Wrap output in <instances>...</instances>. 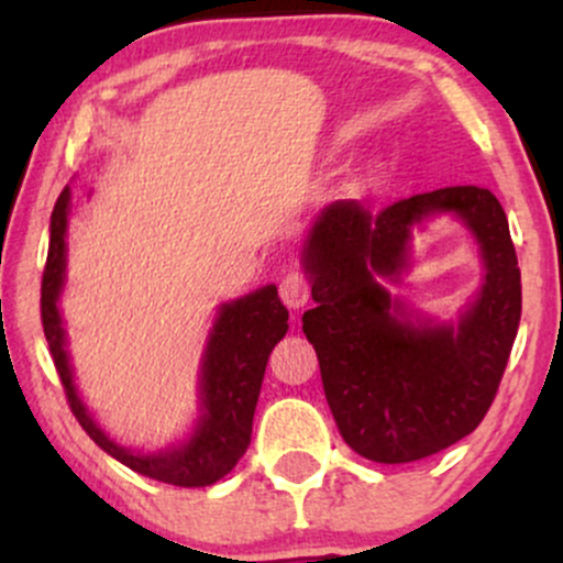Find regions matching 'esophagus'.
<instances>
[{
	"label": "esophagus",
	"mask_w": 563,
	"mask_h": 563,
	"mask_svg": "<svg viewBox=\"0 0 563 563\" xmlns=\"http://www.w3.org/2000/svg\"><path fill=\"white\" fill-rule=\"evenodd\" d=\"M277 290H280V299H283V303H286L288 309L307 307L309 294H312L307 275H301V273H288L280 280V288H277Z\"/></svg>",
	"instance_id": "34e87169"
}]
</instances>
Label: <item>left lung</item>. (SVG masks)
Segmentation results:
<instances>
[{
    "mask_svg": "<svg viewBox=\"0 0 563 563\" xmlns=\"http://www.w3.org/2000/svg\"><path fill=\"white\" fill-rule=\"evenodd\" d=\"M448 210L475 232L488 275L457 327H416L377 277L396 279L409 263L411 228ZM301 256L318 303L301 328L349 448L376 463H412L468 437L493 405L521 320V273L500 200L474 185L380 211L335 200Z\"/></svg>",
    "mask_w": 563,
    "mask_h": 563,
    "instance_id": "obj_1",
    "label": "left lung"
}]
</instances>
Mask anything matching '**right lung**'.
Segmentation results:
<instances>
[{"label":"right lung","instance_id":"1","mask_svg":"<svg viewBox=\"0 0 563 563\" xmlns=\"http://www.w3.org/2000/svg\"><path fill=\"white\" fill-rule=\"evenodd\" d=\"M68 209L70 190L66 187L49 222V251L42 275V325L70 412L97 448L137 474L174 487H209L230 474L249 448L264 367L269 352L288 331V309L283 307L275 286H264L243 299L222 303L200 367V418L192 437L179 448L147 455L121 448L92 421L76 394L68 365L66 331L57 309L66 277Z\"/></svg>","mask_w":563,"mask_h":563}]
</instances>
